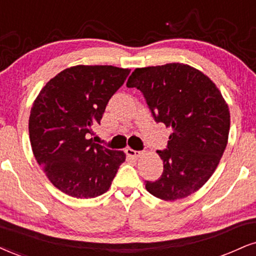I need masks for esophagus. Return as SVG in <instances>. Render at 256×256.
Returning a JSON list of instances; mask_svg holds the SVG:
<instances>
[{
	"label": "esophagus",
	"instance_id": "1",
	"mask_svg": "<svg viewBox=\"0 0 256 256\" xmlns=\"http://www.w3.org/2000/svg\"><path fill=\"white\" fill-rule=\"evenodd\" d=\"M126 154H127L128 156L134 158V159H138V156H141V154H142V152H141V150H132V148H126Z\"/></svg>",
	"mask_w": 256,
	"mask_h": 256
}]
</instances>
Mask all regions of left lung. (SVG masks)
I'll list each match as a JSON object with an SVG mask.
<instances>
[{"mask_svg":"<svg viewBox=\"0 0 256 256\" xmlns=\"http://www.w3.org/2000/svg\"><path fill=\"white\" fill-rule=\"evenodd\" d=\"M127 86L142 92L154 121L172 129L167 147L158 150L162 174L144 182L146 190L164 200L200 190L228 142L229 108L216 85L191 66L172 62L135 68Z\"/></svg>","mask_w":256,"mask_h":256,"instance_id":"1","label":"left lung"}]
</instances>
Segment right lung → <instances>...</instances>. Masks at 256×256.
Wrapping results in <instances>:
<instances>
[{
    "instance_id": "1",
    "label": "right lung",
    "mask_w": 256,
    "mask_h": 256,
    "mask_svg": "<svg viewBox=\"0 0 256 256\" xmlns=\"http://www.w3.org/2000/svg\"><path fill=\"white\" fill-rule=\"evenodd\" d=\"M129 74L112 65H77L52 78L34 100L28 126L32 150L50 182L64 194H103L124 162V153L90 136Z\"/></svg>"
}]
</instances>
